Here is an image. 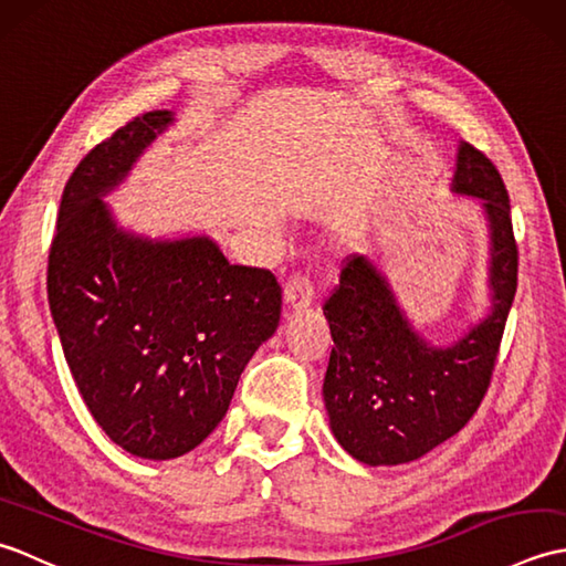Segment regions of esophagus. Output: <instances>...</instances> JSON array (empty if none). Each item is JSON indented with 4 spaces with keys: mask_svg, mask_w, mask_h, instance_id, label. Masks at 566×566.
<instances>
[{
    "mask_svg": "<svg viewBox=\"0 0 566 566\" xmlns=\"http://www.w3.org/2000/svg\"><path fill=\"white\" fill-rule=\"evenodd\" d=\"M314 304V284L308 276L296 274L284 286V308L286 314H296V311H308Z\"/></svg>",
    "mask_w": 566,
    "mask_h": 566,
    "instance_id": "obj_1",
    "label": "esophagus"
}]
</instances>
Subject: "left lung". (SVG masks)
<instances>
[{"label": "left lung", "instance_id": "8db88e82", "mask_svg": "<svg viewBox=\"0 0 566 566\" xmlns=\"http://www.w3.org/2000/svg\"><path fill=\"white\" fill-rule=\"evenodd\" d=\"M452 195L482 201L489 226L491 308L450 345L423 338L379 264L350 255L323 314L333 350L323 401L335 440L357 462L406 464L457 436L491 381L518 286L511 201L499 170L469 143L457 148Z\"/></svg>", "mask_w": 566, "mask_h": 566}]
</instances>
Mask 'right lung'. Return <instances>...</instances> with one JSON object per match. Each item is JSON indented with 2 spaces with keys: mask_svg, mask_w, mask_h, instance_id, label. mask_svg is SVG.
Wrapping results in <instances>:
<instances>
[{
  "mask_svg": "<svg viewBox=\"0 0 566 566\" xmlns=\"http://www.w3.org/2000/svg\"><path fill=\"white\" fill-rule=\"evenodd\" d=\"M172 124V112H148L84 155L48 255L72 379L106 436L143 460H172L211 436L282 314L274 274L231 264L213 238H148L114 219L104 197Z\"/></svg>",
  "mask_w": 566,
  "mask_h": 566,
  "instance_id": "add662e5",
  "label": "right lung"
}]
</instances>
